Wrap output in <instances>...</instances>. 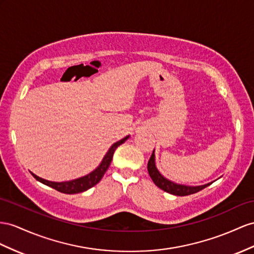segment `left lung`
I'll use <instances>...</instances> for the list:
<instances>
[{
    "mask_svg": "<svg viewBox=\"0 0 254 254\" xmlns=\"http://www.w3.org/2000/svg\"><path fill=\"white\" fill-rule=\"evenodd\" d=\"M148 173H149V176L151 177L152 181L154 183V185L159 187L161 190H163L167 193H171L173 195H177V196H186V195L196 193L200 190L205 189L206 187H208L213 183L212 181V183L201 185V186H186V185L176 184L174 183V181L165 178L163 175L159 172L157 165H155L154 150L148 162Z\"/></svg>",
    "mask_w": 254,
    "mask_h": 254,
    "instance_id": "8db88e82",
    "label": "left lung"
}]
</instances>
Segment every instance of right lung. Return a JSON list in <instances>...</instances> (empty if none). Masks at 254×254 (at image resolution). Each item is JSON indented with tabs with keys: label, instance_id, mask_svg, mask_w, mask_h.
<instances>
[{
	"label": "right lung",
	"instance_id": "right-lung-1",
	"mask_svg": "<svg viewBox=\"0 0 254 254\" xmlns=\"http://www.w3.org/2000/svg\"><path fill=\"white\" fill-rule=\"evenodd\" d=\"M128 137H129V135L126 136L125 138H122L119 141L115 142L114 145H112V147L108 149L106 154L104 155V158L100 163V165L97 166L94 171H92L90 174L86 175V176H83V177L77 178L74 180H69V181H62V183H56V181H49L46 179H43L41 177L36 176V175L33 173H31V174H32V176H33L37 181H40V183L46 185L50 188H53V189L59 191V192H62L65 194H76V193L84 192V191L89 190L90 188L94 187L96 184L100 183V180L103 178L104 174L106 173L107 168L109 167L110 163H112L115 150L121 144H123V142H125Z\"/></svg>",
	"mask_w": 254,
	"mask_h": 254
}]
</instances>
